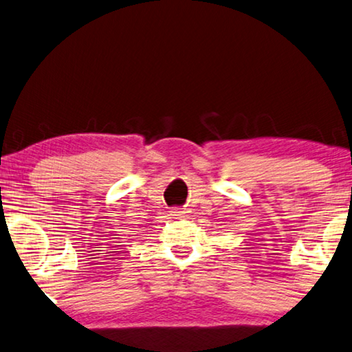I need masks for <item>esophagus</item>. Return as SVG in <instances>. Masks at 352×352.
<instances>
[{"label":"esophagus","instance_id":"1","mask_svg":"<svg viewBox=\"0 0 352 352\" xmlns=\"http://www.w3.org/2000/svg\"><path fill=\"white\" fill-rule=\"evenodd\" d=\"M170 216H177V217H182L183 214H184V211H183V208H170Z\"/></svg>","mask_w":352,"mask_h":352}]
</instances>
